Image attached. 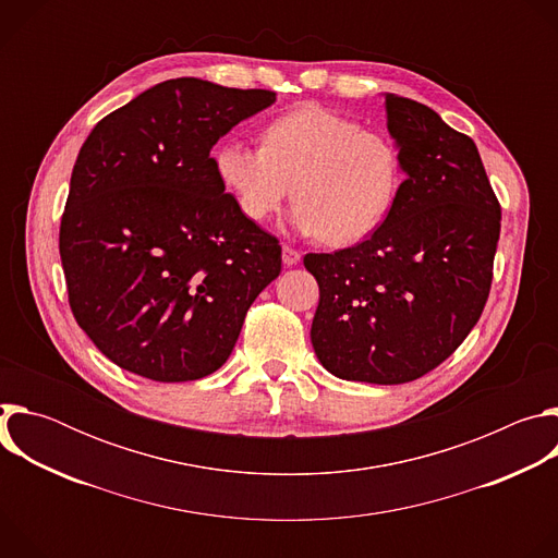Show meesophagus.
Listing matches in <instances>:
<instances>
[{
	"mask_svg": "<svg viewBox=\"0 0 558 558\" xmlns=\"http://www.w3.org/2000/svg\"><path fill=\"white\" fill-rule=\"evenodd\" d=\"M282 263H284L287 267L298 265V263H300V252L293 250V247H289V245H284V247H282Z\"/></svg>",
	"mask_w": 558,
	"mask_h": 558,
	"instance_id": "esophagus-1",
	"label": "esophagus"
}]
</instances>
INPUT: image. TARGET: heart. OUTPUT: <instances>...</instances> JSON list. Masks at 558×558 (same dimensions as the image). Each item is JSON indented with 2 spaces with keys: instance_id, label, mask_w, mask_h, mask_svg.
<instances>
[{
  "instance_id": "1",
  "label": "heart",
  "mask_w": 558,
  "mask_h": 558,
  "mask_svg": "<svg viewBox=\"0 0 558 558\" xmlns=\"http://www.w3.org/2000/svg\"><path fill=\"white\" fill-rule=\"evenodd\" d=\"M214 168L252 222L269 220L291 194V222L336 247L373 233L402 185L397 143L323 106L276 117L263 132V145L222 141L214 149Z\"/></svg>"
}]
</instances>
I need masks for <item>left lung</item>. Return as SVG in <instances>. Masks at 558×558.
Returning a JSON list of instances; mask_svg holds the SVG:
<instances>
[{"label":"left lung","instance_id":"8db88e82","mask_svg":"<svg viewBox=\"0 0 558 558\" xmlns=\"http://www.w3.org/2000/svg\"><path fill=\"white\" fill-rule=\"evenodd\" d=\"M404 183L386 220L355 247L306 254L320 287L317 360L340 379L413 381L468 338L493 284L501 205L470 136L435 110L386 95Z\"/></svg>","mask_w":558,"mask_h":558}]
</instances>
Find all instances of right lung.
<instances>
[{"instance_id": "obj_1", "label": "right lung", "mask_w": 558, "mask_h": 558, "mask_svg": "<svg viewBox=\"0 0 558 558\" xmlns=\"http://www.w3.org/2000/svg\"><path fill=\"white\" fill-rule=\"evenodd\" d=\"M274 101L271 90L170 78L82 145L59 254L76 325L117 366L154 381L211 375L278 278V238L235 207L209 154Z\"/></svg>"}]
</instances>
